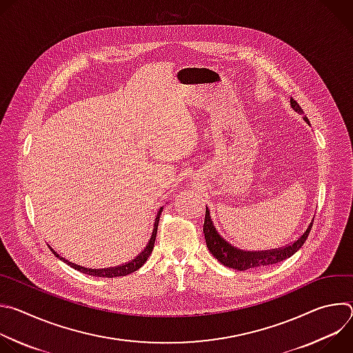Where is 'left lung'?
<instances>
[{"instance_id":"left-lung-1","label":"left lung","mask_w":353,"mask_h":353,"mask_svg":"<svg viewBox=\"0 0 353 353\" xmlns=\"http://www.w3.org/2000/svg\"><path fill=\"white\" fill-rule=\"evenodd\" d=\"M290 106L294 112H297L299 114L303 113V109L299 106V103L293 97H290ZM303 120L310 125L309 119L305 116ZM313 226V221L309 225V228L306 229V232L301 234L296 241H293L292 244L283 247V248H272V250H265V251H244L240 250L234 245H232L229 241H226L216 230L212 219H211V214L210 210L207 207L205 211V221H204V236H205V241H207V247L211 251V254L225 267L237 270V271H245V270H253V268H259V267H265V265H272L276 263H281L286 259H289L290 256H293L296 251L303 245V243L306 241L310 230Z\"/></svg>"}]
</instances>
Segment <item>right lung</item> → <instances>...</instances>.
<instances>
[{"mask_svg":"<svg viewBox=\"0 0 353 353\" xmlns=\"http://www.w3.org/2000/svg\"><path fill=\"white\" fill-rule=\"evenodd\" d=\"M163 211V207L159 208V212H158V216L155 219V223H154V230H152V234H150V239L148 240V244L143 247V250L141 251V253L132 259L131 261H128L127 264H123V265H119V267H113V268H103V270H90V268H85V267H81V265H77L74 263H70L68 260L60 257L56 251L50 247V250L53 251V254L60 259L61 261H64L65 264H68L71 268L79 271V272H83V274H88V275H92V276H99V278H114V276H125L128 274H132L135 272L137 270H139L148 260V257L150 256V253H152L154 250V244H155V239H157V232H158V223H159V218H161V214Z\"/></svg>","mask_w":353,"mask_h":353,"instance_id":"1","label":"right lung"}]
</instances>
